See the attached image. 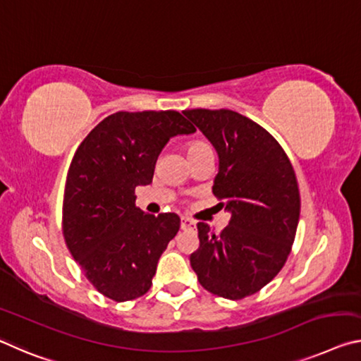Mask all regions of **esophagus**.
Segmentation results:
<instances>
[{
	"label": "esophagus",
	"instance_id": "34e87169",
	"mask_svg": "<svg viewBox=\"0 0 361 361\" xmlns=\"http://www.w3.org/2000/svg\"><path fill=\"white\" fill-rule=\"evenodd\" d=\"M180 226H181V230H191V228L196 226V223H194V220L188 219V216H183L180 221Z\"/></svg>",
	"mask_w": 361,
	"mask_h": 361
}]
</instances>
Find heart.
<instances>
[{
  "instance_id": "obj_1",
  "label": "heart",
  "mask_w": 361,
  "mask_h": 361,
  "mask_svg": "<svg viewBox=\"0 0 361 361\" xmlns=\"http://www.w3.org/2000/svg\"><path fill=\"white\" fill-rule=\"evenodd\" d=\"M205 149H212V146L209 145L207 141H204V140L192 141V142H190V145L186 146V152H188V156H192V154H197V152L205 151Z\"/></svg>"
}]
</instances>
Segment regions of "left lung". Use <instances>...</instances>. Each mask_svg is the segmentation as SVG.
I'll use <instances>...</instances> for the list:
<instances>
[{"label": "left lung", "mask_w": 361, "mask_h": 361, "mask_svg": "<svg viewBox=\"0 0 361 361\" xmlns=\"http://www.w3.org/2000/svg\"><path fill=\"white\" fill-rule=\"evenodd\" d=\"M183 114L219 152L212 192L231 212L220 234L197 223L191 267L209 293L241 300L270 283L293 249L300 215L295 171L281 145L254 120L230 109Z\"/></svg>", "instance_id": "8db88e82"}]
</instances>
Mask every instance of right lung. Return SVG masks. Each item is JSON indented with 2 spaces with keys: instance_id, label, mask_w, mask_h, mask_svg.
I'll return each mask as SVG.
<instances>
[{
  "instance_id": "right-lung-1",
  "label": "right lung",
  "mask_w": 361,
  "mask_h": 361,
  "mask_svg": "<svg viewBox=\"0 0 361 361\" xmlns=\"http://www.w3.org/2000/svg\"><path fill=\"white\" fill-rule=\"evenodd\" d=\"M196 128L176 111H120L77 147L67 171L62 234L98 293L116 302L145 295L157 262L180 230L176 214L136 207L135 188L149 185L171 136Z\"/></svg>"
}]
</instances>
